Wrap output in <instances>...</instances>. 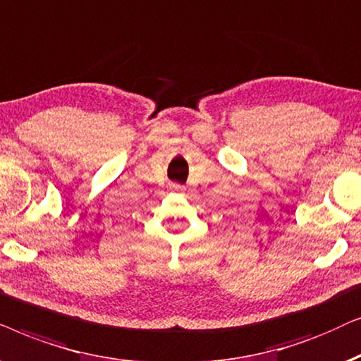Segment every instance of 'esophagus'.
Here are the masks:
<instances>
[{"instance_id":"obj_1","label":"esophagus","mask_w":361,"mask_h":361,"mask_svg":"<svg viewBox=\"0 0 361 361\" xmlns=\"http://www.w3.org/2000/svg\"><path fill=\"white\" fill-rule=\"evenodd\" d=\"M173 191H181V188L178 185H173Z\"/></svg>"}]
</instances>
